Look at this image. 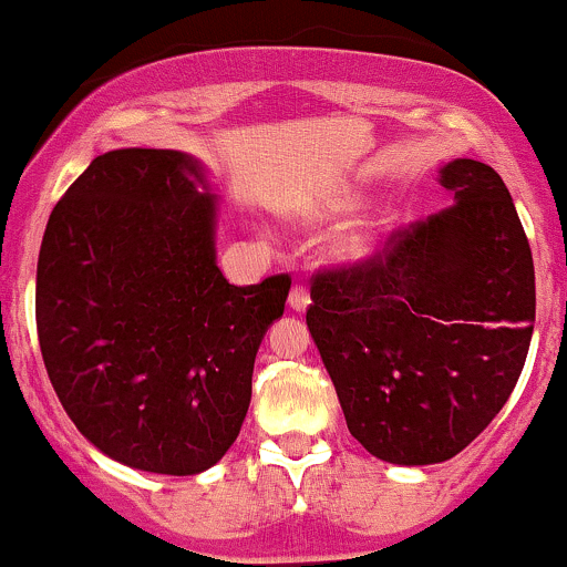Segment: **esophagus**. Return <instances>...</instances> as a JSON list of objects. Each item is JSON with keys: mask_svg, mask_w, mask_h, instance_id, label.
<instances>
[{"mask_svg": "<svg viewBox=\"0 0 567 567\" xmlns=\"http://www.w3.org/2000/svg\"><path fill=\"white\" fill-rule=\"evenodd\" d=\"M308 305H310V291L305 289V286H300V284L291 286L289 308L297 310V313H305V310H308Z\"/></svg>", "mask_w": 567, "mask_h": 567, "instance_id": "1", "label": "esophagus"}]
</instances>
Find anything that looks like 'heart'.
Masks as SVG:
<instances>
[{
    "label": "heart",
    "mask_w": 567,
    "mask_h": 567,
    "mask_svg": "<svg viewBox=\"0 0 567 567\" xmlns=\"http://www.w3.org/2000/svg\"><path fill=\"white\" fill-rule=\"evenodd\" d=\"M353 198L329 200L323 203V206L313 208V212L308 214V221L334 219V216L353 212ZM380 235H383V230H380L378 219H372V216H359V219H353L351 225L342 227V230L332 238L334 259H340V262H361V259L372 257L380 246Z\"/></svg>",
    "instance_id": "1"
}]
</instances>
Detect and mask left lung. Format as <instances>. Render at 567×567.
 I'll return each mask as SVG.
<instances>
[{"label":"left lung","instance_id":"obj_1","mask_svg":"<svg viewBox=\"0 0 567 567\" xmlns=\"http://www.w3.org/2000/svg\"><path fill=\"white\" fill-rule=\"evenodd\" d=\"M444 212L391 233L385 249L310 286L308 321L367 453L429 466L474 442L512 396L536 321V272L504 179L447 163Z\"/></svg>","mask_w":567,"mask_h":567}]
</instances>
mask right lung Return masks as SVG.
Returning a JSON list of instances; mask_svg holds the SVG:
<instances>
[{"label":"right lung","mask_w":567,"mask_h":567,"mask_svg":"<svg viewBox=\"0 0 567 567\" xmlns=\"http://www.w3.org/2000/svg\"><path fill=\"white\" fill-rule=\"evenodd\" d=\"M289 276L233 286L216 267V195L176 150L99 155L50 214L37 334L63 410L123 466L189 476L230 450L259 342Z\"/></svg>","instance_id":"obj_1"}]
</instances>
